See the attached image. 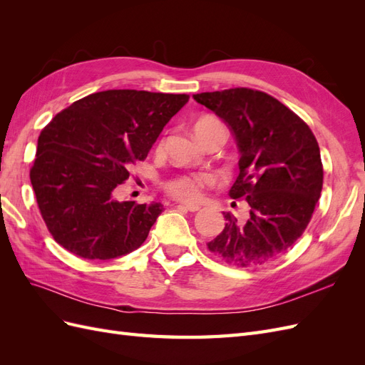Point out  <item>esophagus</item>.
Wrapping results in <instances>:
<instances>
[{
  "label": "esophagus",
  "mask_w": 365,
  "mask_h": 365,
  "mask_svg": "<svg viewBox=\"0 0 365 365\" xmlns=\"http://www.w3.org/2000/svg\"><path fill=\"white\" fill-rule=\"evenodd\" d=\"M178 207L187 210V212H197V210L201 208L200 205H196V204H180Z\"/></svg>",
  "instance_id": "esophagus-1"
}]
</instances>
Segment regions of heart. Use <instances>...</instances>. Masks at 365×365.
<instances>
[{
  "label": "heart",
  "instance_id": "obj_1",
  "mask_svg": "<svg viewBox=\"0 0 365 365\" xmlns=\"http://www.w3.org/2000/svg\"><path fill=\"white\" fill-rule=\"evenodd\" d=\"M212 126H222V123L217 121L216 118L207 117V118H202L201 121H197L195 132L205 128H212ZM208 184H210V178L207 175H184L165 182V190H168V193H170L173 197H178V200L196 201L200 200L204 187Z\"/></svg>",
  "mask_w": 365,
  "mask_h": 365
}]
</instances>
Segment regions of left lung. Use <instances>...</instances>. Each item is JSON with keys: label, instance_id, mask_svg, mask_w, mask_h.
<instances>
[{"label": "left lung", "instance_id": "left-lung-1", "mask_svg": "<svg viewBox=\"0 0 365 365\" xmlns=\"http://www.w3.org/2000/svg\"><path fill=\"white\" fill-rule=\"evenodd\" d=\"M193 98L233 134L240 157L230 196L247 205L240 216L224 213V230L207 247L237 268L269 263L303 235L322 195L317 138L300 117L267 93L231 88Z\"/></svg>", "mask_w": 365, "mask_h": 365}]
</instances>
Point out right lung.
<instances>
[{
	"label": "right lung",
	"instance_id": "1",
	"mask_svg": "<svg viewBox=\"0 0 365 365\" xmlns=\"http://www.w3.org/2000/svg\"><path fill=\"white\" fill-rule=\"evenodd\" d=\"M187 94L108 90L63 109L42 129L30 181L53 239L88 260L125 256L146 240L160 202L117 200Z\"/></svg>",
	"mask_w": 365,
	"mask_h": 365
}]
</instances>
